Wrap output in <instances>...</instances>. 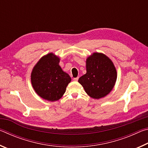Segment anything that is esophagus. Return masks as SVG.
I'll list each match as a JSON object with an SVG mask.
<instances>
[{
    "label": "esophagus",
    "mask_w": 148,
    "mask_h": 148,
    "mask_svg": "<svg viewBox=\"0 0 148 148\" xmlns=\"http://www.w3.org/2000/svg\"><path fill=\"white\" fill-rule=\"evenodd\" d=\"M78 79H79V77H74V78H73V80L75 82H77V80H78Z\"/></svg>",
    "instance_id": "esophagus-1"
}]
</instances>
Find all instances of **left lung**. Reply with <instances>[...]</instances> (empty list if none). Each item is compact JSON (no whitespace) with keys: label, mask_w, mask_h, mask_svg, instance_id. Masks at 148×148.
<instances>
[{"label":"left lung","mask_w":148,"mask_h":148,"mask_svg":"<svg viewBox=\"0 0 148 148\" xmlns=\"http://www.w3.org/2000/svg\"><path fill=\"white\" fill-rule=\"evenodd\" d=\"M86 71V74L79 77L78 82L91 98L104 97L114 88L117 71L113 62L104 54L93 53L87 57Z\"/></svg>","instance_id":"1"}]
</instances>
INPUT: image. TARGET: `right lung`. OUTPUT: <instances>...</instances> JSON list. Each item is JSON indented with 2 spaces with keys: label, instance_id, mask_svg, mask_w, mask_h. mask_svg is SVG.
Instances as JSON below:
<instances>
[{
  "label": "right lung",
  "instance_id": "right-lung-1",
  "mask_svg": "<svg viewBox=\"0 0 148 148\" xmlns=\"http://www.w3.org/2000/svg\"><path fill=\"white\" fill-rule=\"evenodd\" d=\"M60 59L53 53L42 57L31 72V83L35 92L49 101H58L66 91L71 77L59 66Z\"/></svg>",
  "mask_w": 148,
  "mask_h": 148
}]
</instances>
